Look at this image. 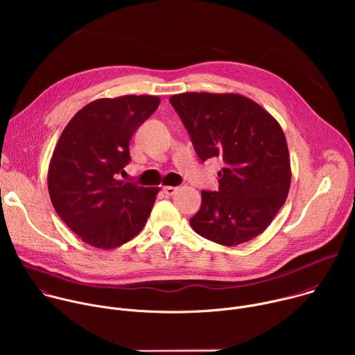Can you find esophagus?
<instances>
[{
	"label": "esophagus",
	"instance_id": "34e87169",
	"mask_svg": "<svg viewBox=\"0 0 355 355\" xmlns=\"http://www.w3.org/2000/svg\"><path fill=\"white\" fill-rule=\"evenodd\" d=\"M177 189H178L177 187H171V185H167V187L163 188V191H164L166 195H174V193L177 192Z\"/></svg>",
	"mask_w": 355,
	"mask_h": 355
}]
</instances>
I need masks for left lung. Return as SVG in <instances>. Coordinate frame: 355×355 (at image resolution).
<instances>
[{
	"mask_svg": "<svg viewBox=\"0 0 355 355\" xmlns=\"http://www.w3.org/2000/svg\"><path fill=\"white\" fill-rule=\"evenodd\" d=\"M170 103L198 157L220 159L219 191H202L191 227L211 241L237 245L261 234L291 187V160L281 125L254 101L233 92H182Z\"/></svg>",
	"mask_w": 355,
	"mask_h": 355,
	"instance_id": "obj_1",
	"label": "left lung"
}]
</instances>
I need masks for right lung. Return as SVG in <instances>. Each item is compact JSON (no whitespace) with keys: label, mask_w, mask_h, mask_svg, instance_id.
Listing matches in <instances>:
<instances>
[{"label":"right lung","mask_w":355,"mask_h":355,"mask_svg":"<svg viewBox=\"0 0 355 355\" xmlns=\"http://www.w3.org/2000/svg\"><path fill=\"white\" fill-rule=\"evenodd\" d=\"M160 104L156 95L99 98L66 125L49 163L47 189L62 220L87 244L115 248L144 227L159 187L118 180L129 141Z\"/></svg>","instance_id":"obj_1"}]
</instances>
